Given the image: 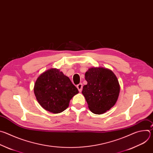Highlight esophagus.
Listing matches in <instances>:
<instances>
[{"mask_svg": "<svg viewBox=\"0 0 153 153\" xmlns=\"http://www.w3.org/2000/svg\"><path fill=\"white\" fill-rule=\"evenodd\" d=\"M77 88L79 91V92H81L82 90V88H83V85H82V83H80L78 84V85H77Z\"/></svg>", "mask_w": 153, "mask_h": 153, "instance_id": "esophagus-1", "label": "esophagus"}]
</instances>
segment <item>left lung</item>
I'll return each instance as SVG.
<instances>
[{
	"instance_id": "8db88e82",
	"label": "left lung",
	"mask_w": 153,
	"mask_h": 153,
	"mask_svg": "<svg viewBox=\"0 0 153 153\" xmlns=\"http://www.w3.org/2000/svg\"><path fill=\"white\" fill-rule=\"evenodd\" d=\"M87 84L82 91L91 112L101 114L110 109L116 103L120 85L113 72L107 68H91L85 73Z\"/></svg>"
}]
</instances>
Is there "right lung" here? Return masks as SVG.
Instances as JSON below:
<instances>
[{"label":"right lung","instance_id":"obj_1","mask_svg":"<svg viewBox=\"0 0 153 153\" xmlns=\"http://www.w3.org/2000/svg\"><path fill=\"white\" fill-rule=\"evenodd\" d=\"M34 92L42 108L57 114L66 110L70 100L79 91L68 77L58 69L51 68L37 78Z\"/></svg>","mask_w":153,"mask_h":153}]
</instances>
